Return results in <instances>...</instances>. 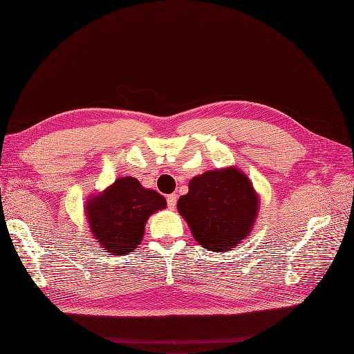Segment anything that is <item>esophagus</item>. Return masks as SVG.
<instances>
[{
  "mask_svg": "<svg viewBox=\"0 0 354 354\" xmlns=\"http://www.w3.org/2000/svg\"><path fill=\"white\" fill-rule=\"evenodd\" d=\"M166 201H167V207H169V209H174V208L176 207V201H178V195H176V194H171V195H167Z\"/></svg>",
  "mask_w": 354,
  "mask_h": 354,
  "instance_id": "obj_1",
  "label": "esophagus"
}]
</instances>
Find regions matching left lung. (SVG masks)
<instances>
[{"mask_svg":"<svg viewBox=\"0 0 354 354\" xmlns=\"http://www.w3.org/2000/svg\"><path fill=\"white\" fill-rule=\"evenodd\" d=\"M178 212L208 251L224 252L243 243L257 222L259 198L250 178L235 166L194 176Z\"/></svg>","mask_w":354,"mask_h":354,"instance_id":"obj_1","label":"left lung"}]
</instances>
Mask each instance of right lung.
<instances>
[{
	"mask_svg": "<svg viewBox=\"0 0 354 354\" xmlns=\"http://www.w3.org/2000/svg\"><path fill=\"white\" fill-rule=\"evenodd\" d=\"M166 208V199L143 188L133 176H123L84 203L90 234L110 255L132 252L142 243L152 214Z\"/></svg>",
	"mask_w": 354,
	"mask_h": 354,
	"instance_id": "right-lung-1",
	"label": "right lung"
}]
</instances>
